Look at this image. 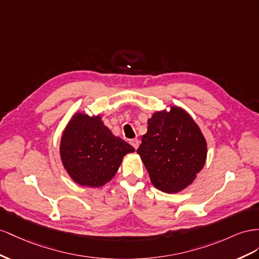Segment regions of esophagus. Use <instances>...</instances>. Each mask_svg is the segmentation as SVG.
<instances>
[{"label":"esophagus","mask_w":259,"mask_h":259,"mask_svg":"<svg viewBox=\"0 0 259 259\" xmlns=\"http://www.w3.org/2000/svg\"><path fill=\"white\" fill-rule=\"evenodd\" d=\"M130 144L135 147L136 150H138V147H139V145H140V141L138 139H134V140H131L130 141Z\"/></svg>","instance_id":"34e87169"}]
</instances>
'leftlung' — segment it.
<instances>
[{"label":"left lung","instance_id":"obj_1","mask_svg":"<svg viewBox=\"0 0 259 259\" xmlns=\"http://www.w3.org/2000/svg\"><path fill=\"white\" fill-rule=\"evenodd\" d=\"M137 153L155 188L168 194L179 193L203 169L207 142L187 110L171 105L147 119V132Z\"/></svg>","mask_w":259,"mask_h":259}]
</instances>
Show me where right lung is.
<instances>
[{"instance_id": "1", "label": "right lung", "mask_w": 259, "mask_h": 259, "mask_svg": "<svg viewBox=\"0 0 259 259\" xmlns=\"http://www.w3.org/2000/svg\"><path fill=\"white\" fill-rule=\"evenodd\" d=\"M135 149L116 137L102 116L76 112L61 137L60 156L70 178L82 187L99 188L112 180L127 154Z\"/></svg>"}]
</instances>
